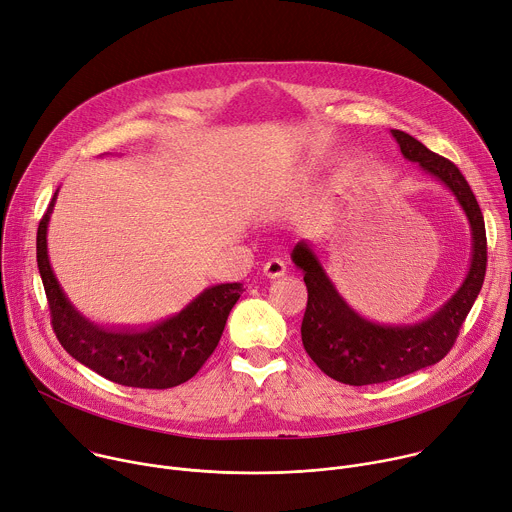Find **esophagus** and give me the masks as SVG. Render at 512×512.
Instances as JSON below:
<instances>
[{"label": "esophagus", "instance_id": "34e87169", "mask_svg": "<svg viewBox=\"0 0 512 512\" xmlns=\"http://www.w3.org/2000/svg\"><path fill=\"white\" fill-rule=\"evenodd\" d=\"M284 273H286V263L282 259H269L263 265V275L271 277V280H275V277H282Z\"/></svg>", "mask_w": 512, "mask_h": 512}]
</instances>
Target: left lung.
Returning <instances> with one entry per match:
<instances>
[{
    "mask_svg": "<svg viewBox=\"0 0 512 512\" xmlns=\"http://www.w3.org/2000/svg\"><path fill=\"white\" fill-rule=\"evenodd\" d=\"M390 132L404 159L418 163L425 173L443 183L468 216L472 261L457 292L429 318L412 324H382L357 314L343 300L310 243L300 241L294 247L292 261L302 269L308 288L302 320L304 349L324 374L349 386L398 380L441 361L453 347L486 275L484 216L466 177L449 159L429 151L414 136L402 130Z\"/></svg>",
    "mask_w": 512,
    "mask_h": 512,
    "instance_id": "8db88e82",
    "label": "left lung"
}]
</instances>
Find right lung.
Returning a JSON list of instances; mask_svg holds the SVG:
<instances>
[{
  "instance_id": "add662e5",
  "label": "right lung",
  "mask_w": 512,
  "mask_h": 512,
  "mask_svg": "<svg viewBox=\"0 0 512 512\" xmlns=\"http://www.w3.org/2000/svg\"><path fill=\"white\" fill-rule=\"evenodd\" d=\"M55 192L36 235V261L51 308L53 331L63 349L110 382L165 390L188 382L214 353L226 318L243 294L241 284L206 288L175 316L145 331H112L85 318L65 296L46 249Z\"/></svg>"
}]
</instances>
